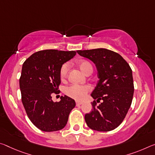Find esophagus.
<instances>
[{
    "mask_svg": "<svg viewBox=\"0 0 155 155\" xmlns=\"http://www.w3.org/2000/svg\"><path fill=\"white\" fill-rule=\"evenodd\" d=\"M82 104H83L82 102H78V101L76 102V105H77V106H79V105H82Z\"/></svg>",
    "mask_w": 155,
    "mask_h": 155,
    "instance_id": "obj_1",
    "label": "esophagus"
}]
</instances>
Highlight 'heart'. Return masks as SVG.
<instances>
[{
	"label": "heart",
	"instance_id": "1",
	"mask_svg": "<svg viewBox=\"0 0 155 155\" xmlns=\"http://www.w3.org/2000/svg\"><path fill=\"white\" fill-rule=\"evenodd\" d=\"M77 65L78 68L82 72L87 74L89 73H92L93 68L91 63L86 60H80L78 61ZM69 70V65L68 63H64L60 69V78L61 80H65L68 76ZM90 91V87L88 85H72L65 90V94L70 97L72 99L77 101H82L85 98V96Z\"/></svg>",
	"mask_w": 155,
	"mask_h": 155
}]
</instances>
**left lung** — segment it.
I'll return each instance as SVG.
<instances>
[{
    "label": "left lung",
    "instance_id": "left-lung-1",
    "mask_svg": "<svg viewBox=\"0 0 155 155\" xmlns=\"http://www.w3.org/2000/svg\"><path fill=\"white\" fill-rule=\"evenodd\" d=\"M77 51L95 63L99 78L91 94L97 100L92 103V111L85 115V122L94 130L111 131L121 124L130 107L134 94L132 69L119 54L107 49Z\"/></svg>",
    "mask_w": 155,
    "mask_h": 155
}]
</instances>
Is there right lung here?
Segmentation results:
<instances>
[{
    "mask_svg": "<svg viewBox=\"0 0 155 155\" xmlns=\"http://www.w3.org/2000/svg\"><path fill=\"white\" fill-rule=\"evenodd\" d=\"M75 51L45 50L34 53L23 63L19 79L21 100L27 115L41 130L58 131L67 124L76 104L64 96L54 102L51 94L58 92L60 69L76 55Z\"/></svg>",
    "mask_w": 155,
    "mask_h": 155,
    "instance_id": "obj_1",
    "label": "right lung"
}]
</instances>
